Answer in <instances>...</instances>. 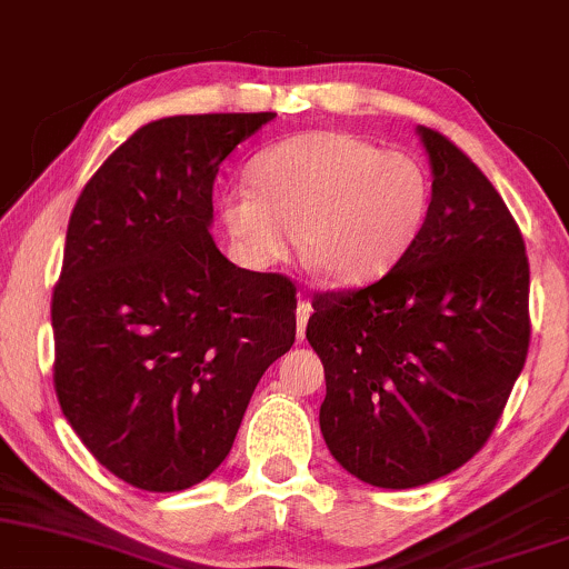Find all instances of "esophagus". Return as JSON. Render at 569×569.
<instances>
[{"label":"esophagus","mask_w":569,"mask_h":569,"mask_svg":"<svg viewBox=\"0 0 569 569\" xmlns=\"http://www.w3.org/2000/svg\"><path fill=\"white\" fill-rule=\"evenodd\" d=\"M311 303L306 298H300L298 300V309H296V317H298V338H303L306 336V322H309V317H311Z\"/></svg>","instance_id":"esophagus-1"}]
</instances>
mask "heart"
<instances>
[{
	"mask_svg": "<svg viewBox=\"0 0 569 569\" xmlns=\"http://www.w3.org/2000/svg\"><path fill=\"white\" fill-rule=\"evenodd\" d=\"M247 183L216 199L220 231L247 269L266 271L300 252L325 282L362 287L389 273L418 242L431 210L420 159L380 151L338 130L292 136L258 151Z\"/></svg>",
	"mask_w": 569,
	"mask_h": 569,
	"instance_id": "b5f03b06",
	"label": "heart"
}]
</instances>
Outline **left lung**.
I'll return each mask as SVG.
<instances>
[{
    "label": "left lung",
    "mask_w": 569,
    "mask_h": 569,
    "mask_svg": "<svg viewBox=\"0 0 569 569\" xmlns=\"http://www.w3.org/2000/svg\"><path fill=\"white\" fill-rule=\"evenodd\" d=\"M431 210L412 250L362 290L313 298L319 429L362 482L410 490L482 450L530 346V266L509 207L445 136L418 127Z\"/></svg>",
    "instance_id": "obj_1"
}]
</instances>
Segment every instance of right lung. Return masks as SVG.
Wrapping results in <instances>:
<instances>
[{"label":"right lung","mask_w":569,"mask_h":569,"mask_svg":"<svg viewBox=\"0 0 569 569\" xmlns=\"http://www.w3.org/2000/svg\"><path fill=\"white\" fill-rule=\"evenodd\" d=\"M277 113H186L132 132L73 204L52 292L56 391L122 482L178 492L229 456L260 376L296 343V287L210 237L218 167Z\"/></svg>","instance_id":"right-lung-1"}]
</instances>
